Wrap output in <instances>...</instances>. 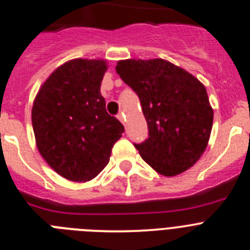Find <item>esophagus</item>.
<instances>
[{"mask_svg": "<svg viewBox=\"0 0 250 250\" xmlns=\"http://www.w3.org/2000/svg\"><path fill=\"white\" fill-rule=\"evenodd\" d=\"M117 118L121 121V122L123 123V125H125V113H123V112H120V113L117 114Z\"/></svg>", "mask_w": 250, "mask_h": 250, "instance_id": "34e87169", "label": "esophagus"}]
</instances>
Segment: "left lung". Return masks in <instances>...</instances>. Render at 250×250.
I'll use <instances>...</instances> for the list:
<instances>
[{"label":"left lung","instance_id":"left-lung-1","mask_svg":"<svg viewBox=\"0 0 250 250\" xmlns=\"http://www.w3.org/2000/svg\"><path fill=\"white\" fill-rule=\"evenodd\" d=\"M116 71L141 101L148 138L134 146L144 162L164 176L192 167L206 149L213 123L205 86L163 59L121 60Z\"/></svg>","mask_w":250,"mask_h":250}]
</instances>
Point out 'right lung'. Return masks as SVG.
<instances>
[{"instance_id": "add662e5", "label": "right lung", "mask_w": 250, "mask_h": 250, "mask_svg": "<svg viewBox=\"0 0 250 250\" xmlns=\"http://www.w3.org/2000/svg\"><path fill=\"white\" fill-rule=\"evenodd\" d=\"M106 70L104 60H70L46 79L34 100L32 125L39 153L67 180L96 178L125 132L107 113L100 92Z\"/></svg>"}]
</instances>
